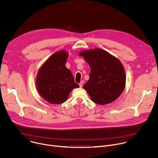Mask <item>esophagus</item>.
Returning a JSON list of instances; mask_svg holds the SVG:
<instances>
[{
    "mask_svg": "<svg viewBox=\"0 0 158 158\" xmlns=\"http://www.w3.org/2000/svg\"><path fill=\"white\" fill-rule=\"evenodd\" d=\"M83 84H84V82H83V81H81V82L79 84V86H80V87H82V85H83Z\"/></svg>",
    "mask_w": 158,
    "mask_h": 158,
    "instance_id": "1",
    "label": "esophagus"
}]
</instances>
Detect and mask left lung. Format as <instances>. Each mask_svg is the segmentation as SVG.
I'll use <instances>...</instances> for the list:
<instances>
[{
  "mask_svg": "<svg viewBox=\"0 0 158 158\" xmlns=\"http://www.w3.org/2000/svg\"><path fill=\"white\" fill-rule=\"evenodd\" d=\"M89 64V79L83 85L91 100L104 105L114 101L123 92L126 74L120 60L101 49L83 51L79 54Z\"/></svg>",
  "mask_w": 158,
  "mask_h": 158,
  "instance_id": "left-lung-1",
  "label": "left lung"
}]
</instances>
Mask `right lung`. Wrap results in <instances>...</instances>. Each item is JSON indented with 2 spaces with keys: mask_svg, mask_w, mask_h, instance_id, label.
Listing matches in <instances>:
<instances>
[{
  "mask_svg": "<svg viewBox=\"0 0 158 158\" xmlns=\"http://www.w3.org/2000/svg\"><path fill=\"white\" fill-rule=\"evenodd\" d=\"M68 53L65 51L52 54L41 66L37 75L36 87L39 94L51 104L64 102L71 91L79 85L74 82L65 63Z\"/></svg>",
  "mask_w": 158,
  "mask_h": 158,
  "instance_id": "obj_1",
  "label": "right lung"
}]
</instances>
